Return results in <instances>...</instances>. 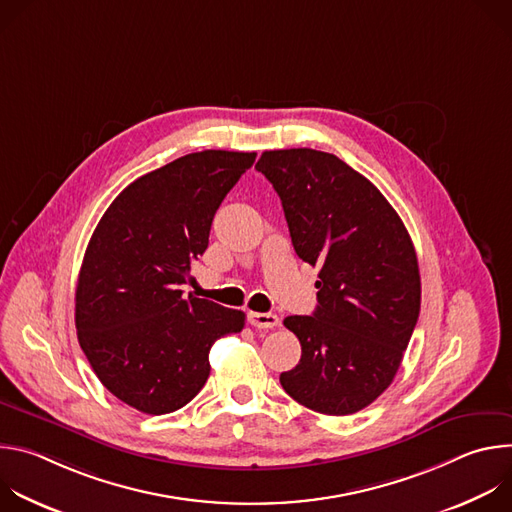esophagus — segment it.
Listing matches in <instances>:
<instances>
[{"mask_svg":"<svg viewBox=\"0 0 512 512\" xmlns=\"http://www.w3.org/2000/svg\"><path fill=\"white\" fill-rule=\"evenodd\" d=\"M247 322L255 328H275V326H279V318L275 314H267V312H249Z\"/></svg>","mask_w":512,"mask_h":512,"instance_id":"34e87169","label":"esophagus"}]
</instances>
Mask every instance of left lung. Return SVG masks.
<instances>
[{
	"label": "left lung",
	"mask_w": 512,
	"mask_h": 512,
	"mask_svg": "<svg viewBox=\"0 0 512 512\" xmlns=\"http://www.w3.org/2000/svg\"><path fill=\"white\" fill-rule=\"evenodd\" d=\"M255 168L281 198L298 257L320 267L314 314L283 320L302 358L279 383L312 411L356 413L393 383L419 318L411 237L379 188L334 154L273 150Z\"/></svg>",
	"instance_id": "1"
}]
</instances>
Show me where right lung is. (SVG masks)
I'll return each mask as SVG.
<instances>
[{"mask_svg": "<svg viewBox=\"0 0 512 512\" xmlns=\"http://www.w3.org/2000/svg\"><path fill=\"white\" fill-rule=\"evenodd\" d=\"M255 156L204 150L137 178L89 241L77 283L79 342L105 389L141 413L190 403L210 375L214 340L245 326L241 310L184 298L178 285Z\"/></svg>", "mask_w": 512, "mask_h": 512, "instance_id": "obj_1", "label": "right lung"}]
</instances>
